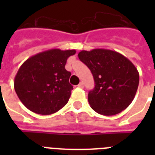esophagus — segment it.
<instances>
[{"instance_id": "esophagus-1", "label": "esophagus", "mask_w": 155, "mask_h": 155, "mask_svg": "<svg viewBox=\"0 0 155 155\" xmlns=\"http://www.w3.org/2000/svg\"><path fill=\"white\" fill-rule=\"evenodd\" d=\"M78 86L79 87H81V88H83V87H84V84H83V82H80Z\"/></svg>"}]
</instances>
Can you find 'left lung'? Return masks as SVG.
<instances>
[{
	"mask_svg": "<svg viewBox=\"0 0 155 155\" xmlns=\"http://www.w3.org/2000/svg\"><path fill=\"white\" fill-rule=\"evenodd\" d=\"M78 57L94 78V89L88 93L93 110L103 116H113L130 105L137 91L139 73L130 60L105 49L82 50Z\"/></svg>",
	"mask_w": 155,
	"mask_h": 155,
	"instance_id": "left-lung-1",
	"label": "left lung"
}]
</instances>
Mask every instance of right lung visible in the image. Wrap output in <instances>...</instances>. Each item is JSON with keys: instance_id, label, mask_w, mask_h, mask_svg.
I'll list each match as a JSON object with an SVG mask.
<instances>
[{"instance_id": "right-lung-1", "label": "right lung", "mask_w": 155, "mask_h": 155, "mask_svg": "<svg viewBox=\"0 0 155 155\" xmlns=\"http://www.w3.org/2000/svg\"><path fill=\"white\" fill-rule=\"evenodd\" d=\"M76 50L52 49L29 57L20 67L14 87L19 99L30 111L50 115L68 103L73 86L67 60Z\"/></svg>"}]
</instances>
